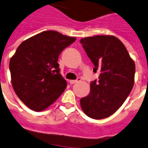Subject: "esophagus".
<instances>
[{
    "label": "esophagus",
    "mask_w": 148,
    "mask_h": 148,
    "mask_svg": "<svg viewBox=\"0 0 148 148\" xmlns=\"http://www.w3.org/2000/svg\"><path fill=\"white\" fill-rule=\"evenodd\" d=\"M81 80H82L81 78H79V79H76V80H70V81H69V83H70V84H75V83L80 82Z\"/></svg>",
    "instance_id": "obj_1"
}]
</instances>
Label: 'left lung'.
Segmentation results:
<instances>
[{
  "label": "left lung",
  "mask_w": 148,
  "mask_h": 148,
  "mask_svg": "<svg viewBox=\"0 0 148 148\" xmlns=\"http://www.w3.org/2000/svg\"><path fill=\"white\" fill-rule=\"evenodd\" d=\"M83 48L93 63L98 80L91 82L90 93L80 100L83 112L101 119L115 113L134 85L135 64L123 42L113 35L82 38Z\"/></svg>",
  "instance_id": "obj_1"
}]
</instances>
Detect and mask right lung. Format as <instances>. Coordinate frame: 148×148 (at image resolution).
<instances>
[{"label": "right lung", "instance_id": "1", "mask_svg": "<svg viewBox=\"0 0 148 148\" xmlns=\"http://www.w3.org/2000/svg\"><path fill=\"white\" fill-rule=\"evenodd\" d=\"M76 40L56 31L26 39L10 60L11 82L20 100L34 111H42L62 95L67 82L60 73L59 55Z\"/></svg>", "mask_w": 148, "mask_h": 148}]
</instances>
